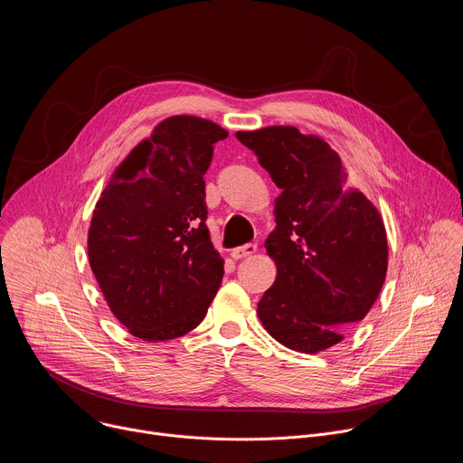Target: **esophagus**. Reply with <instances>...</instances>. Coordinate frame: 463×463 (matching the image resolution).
<instances>
[{
    "label": "esophagus",
    "instance_id": "obj_1",
    "mask_svg": "<svg viewBox=\"0 0 463 463\" xmlns=\"http://www.w3.org/2000/svg\"><path fill=\"white\" fill-rule=\"evenodd\" d=\"M256 250H258V245H256V243H247V245H241V247L232 249V250H231V256H232L234 260H241V258L252 256Z\"/></svg>",
    "mask_w": 463,
    "mask_h": 463
}]
</instances>
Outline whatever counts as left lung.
<instances>
[{
	"instance_id": "1",
	"label": "left lung",
	"mask_w": 463,
	"mask_h": 463,
	"mask_svg": "<svg viewBox=\"0 0 463 463\" xmlns=\"http://www.w3.org/2000/svg\"><path fill=\"white\" fill-rule=\"evenodd\" d=\"M282 194L268 254L277 280L258 302L269 335L289 350L317 354L345 339L372 309L384 284L388 243L375 205L324 139L295 126L238 131Z\"/></svg>"
}]
</instances>
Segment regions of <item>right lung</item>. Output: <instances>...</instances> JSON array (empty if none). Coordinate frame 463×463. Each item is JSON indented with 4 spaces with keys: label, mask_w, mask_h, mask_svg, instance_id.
Here are the masks:
<instances>
[{
    "label": "right lung",
    "mask_w": 463,
    "mask_h": 463,
    "mask_svg": "<svg viewBox=\"0 0 463 463\" xmlns=\"http://www.w3.org/2000/svg\"><path fill=\"white\" fill-rule=\"evenodd\" d=\"M227 129L194 115L159 122L117 166L88 231L100 291L128 332L148 343L186 335L223 279L211 241L205 172Z\"/></svg>",
    "instance_id": "right-lung-1"
}]
</instances>
